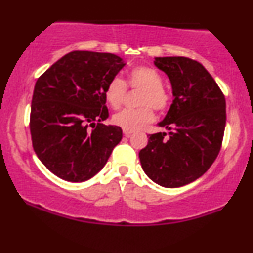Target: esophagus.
I'll return each mask as SVG.
<instances>
[{"label": "esophagus", "mask_w": 253, "mask_h": 253, "mask_svg": "<svg viewBox=\"0 0 253 253\" xmlns=\"http://www.w3.org/2000/svg\"><path fill=\"white\" fill-rule=\"evenodd\" d=\"M132 133H133V130H130V129H124V134L126 135V136L132 135Z\"/></svg>", "instance_id": "obj_1"}]
</instances>
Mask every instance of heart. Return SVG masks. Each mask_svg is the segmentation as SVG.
<instances>
[{"mask_svg": "<svg viewBox=\"0 0 253 253\" xmlns=\"http://www.w3.org/2000/svg\"><path fill=\"white\" fill-rule=\"evenodd\" d=\"M127 85L141 90L138 98V104L141 107L126 108L117 113L113 117V123L117 126L124 129H139L153 120V109L164 112L169 108L170 92L163 85V77L156 69L147 65L134 66L128 71L127 83L121 77H113L104 89V97L112 108L117 109L123 104Z\"/></svg>", "mask_w": 253, "mask_h": 253, "instance_id": "obj_1", "label": "heart"}]
</instances>
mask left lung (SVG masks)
Instances as JSON below:
<instances>
[{
    "mask_svg": "<svg viewBox=\"0 0 253 253\" xmlns=\"http://www.w3.org/2000/svg\"><path fill=\"white\" fill-rule=\"evenodd\" d=\"M155 65L170 78L175 96L159 126L139 152L141 168L157 184L177 188L194 182L211 168L221 149L226 100L202 64L187 57H157Z\"/></svg>",
    "mask_w": 253,
    "mask_h": 253,
    "instance_id": "obj_1",
    "label": "left lung"
}]
</instances>
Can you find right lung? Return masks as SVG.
<instances>
[{"mask_svg":"<svg viewBox=\"0 0 253 253\" xmlns=\"http://www.w3.org/2000/svg\"><path fill=\"white\" fill-rule=\"evenodd\" d=\"M112 53L72 51L38 78L31 106L34 152L57 177L84 182L104 167L123 139L109 117L104 89L124 68Z\"/></svg>","mask_w":253,"mask_h":253,"instance_id":"right-lung-1","label":"right lung"}]
</instances>
